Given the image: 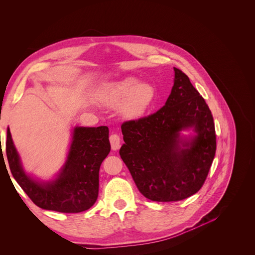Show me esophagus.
<instances>
[{
    "label": "esophagus",
    "instance_id": "1",
    "mask_svg": "<svg viewBox=\"0 0 255 255\" xmlns=\"http://www.w3.org/2000/svg\"><path fill=\"white\" fill-rule=\"evenodd\" d=\"M110 142H111L113 150L119 149V147H120V142H121L120 136H119L118 134H112L110 136Z\"/></svg>",
    "mask_w": 255,
    "mask_h": 255
}]
</instances>
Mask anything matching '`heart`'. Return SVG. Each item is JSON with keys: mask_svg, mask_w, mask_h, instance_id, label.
Segmentation results:
<instances>
[{"mask_svg": "<svg viewBox=\"0 0 255 255\" xmlns=\"http://www.w3.org/2000/svg\"><path fill=\"white\" fill-rule=\"evenodd\" d=\"M156 96L151 84L135 77L109 83L98 93L100 103L110 107L120 106L119 112L126 120H137L144 116Z\"/></svg>", "mask_w": 255, "mask_h": 255, "instance_id": "b5f03b06", "label": "heart"}]
</instances>
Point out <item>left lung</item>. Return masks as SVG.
Wrapping results in <instances>:
<instances>
[{"label":"left lung","mask_w":255,"mask_h":255,"mask_svg":"<svg viewBox=\"0 0 255 255\" xmlns=\"http://www.w3.org/2000/svg\"><path fill=\"white\" fill-rule=\"evenodd\" d=\"M174 84L157 113L122 124L120 156L139 192L156 202L180 201L204 183L216 150L213 117L189 77L173 67ZM192 129L186 137L182 130Z\"/></svg>","instance_id":"1"}]
</instances>
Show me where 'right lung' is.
Returning a JSON list of instances; mask_svg holds the SVG:
<instances>
[{
	"mask_svg": "<svg viewBox=\"0 0 255 255\" xmlns=\"http://www.w3.org/2000/svg\"><path fill=\"white\" fill-rule=\"evenodd\" d=\"M110 150L107 126H76L59 172L53 179L40 180L25 172L7 129L6 154L11 173L29 199L46 210L78 213L92 207L98 197L99 168Z\"/></svg>",
	"mask_w": 255,
	"mask_h": 255,
	"instance_id": "obj_1",
	"label": "right lung"
}]
</instances>
